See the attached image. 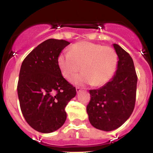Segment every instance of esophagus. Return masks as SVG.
<instances>
[{"label": "esophagus", "instance_id": "34e87169", "mask_svg": "<svg viewBox=\"0 0 153 153\" xmlns=\"http://www.w3.org/2000/svg\"><path fill=\"white\" fill-rule=\"evenodd\" d=\"M76 91H77V93H78V92L80 91V88H79V87H76Z\"/></svg>", "mask_w": 153, "mask_h": 153}]
</instances>
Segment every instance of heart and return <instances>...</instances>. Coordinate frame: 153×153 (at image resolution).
I'll use <instances>...</instances> for the list:
<instances>
[{"label": "heart", "mask_w": 153, "mask_h": 153, "mask_svg": "<svg viewBox=\"0 0 153 153\" xmlns=\"http://www.w3.org/2000/svg\"><path fill=\"white\" fill-rule=\"evenodd\" d=\"M57 64L62 74L70 79L81 68L82 73L71 82L75 85H105L112 78L116 70L117 55L113 48L89 41L74 44L70 51L59 53Z\"/></svg>", "instance_id": "b5f03b06"}]
</instances>
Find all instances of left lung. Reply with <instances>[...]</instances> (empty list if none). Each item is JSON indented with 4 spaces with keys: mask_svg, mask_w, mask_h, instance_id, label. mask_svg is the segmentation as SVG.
<instances>
[{
    "mask_svg": "<svg viewBox=\"0 0 153 153\" xmlns=\"http://www.w3.org/2000/svg\"><path fill=\"white\" fill-rule=\"evenodd\" d=\"M112 46L118 56L115 75L101 88L89 90L91 100L86 107L91 124L105 131L115 130L128 120L133 112L137 92L133 59L119 45Z\"/></svg>",
    "mask_w": 153,
    "mask_h": 153,
    "instance_id": "left-lung-1",
    "label": "left lung"
}]
</instances>
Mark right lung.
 Wrapping results in <instances>:
<instances>
[{"instance_id": "add662e5", "label": "right lung", "mask_w": 153, "mask_h": 153, "mask_svg": "<svg viewBox=\"0 0 153 153\" xmlns=\"http://www.w3.org/2000/svg\"><path fill=\"white\" fill-rule=\"evenodd\" d=\"M70 44L48 39L35 48L20 68L17 93L22 112L30 126L41 133L61 128L67 118L65 107L76 89L63 78L57 57Z\"/></svg>"}]
</instances>
